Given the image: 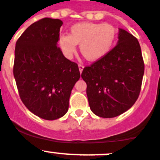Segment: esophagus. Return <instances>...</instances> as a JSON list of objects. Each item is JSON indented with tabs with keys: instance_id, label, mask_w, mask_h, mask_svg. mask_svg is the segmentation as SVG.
<instances>
[{
	"instance_id": "esophagus-1",
	"label": "esophagus",
	"mask_w": 160,
	"mask_h": 160,
	"mask_svg": "<svg viewBox=\"0 0 160 160\" xmlns=\"http://www.w3.org/2000/svg\"><path fill=\"white\" fill-rule=\"evenodd\" d=\"M78 67H79V70H80V72L81 73L82 71H83V65L81 64H79Z\"/></svg>"
}]
</instances>
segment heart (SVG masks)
Returning <instances> with one entry per match:
<instances>
[{
    "label": "heart",
    "instance_id": "heart-1",
    "mask_svg": "<svg viewBox=\"0 0 160 160\" xmlns=\"http://www.w3.org/2000/svg\"><path fill=\"white\" fill-rule=\"evenodd\" d=\"M117 37V30L112 24L80 22L70 28V33L61 34L58 44L64 55L72 57L80 44L83 57L88 61H97L112 49Z\"/></svg>",
    "mask_w": 160,
    "mask_h": 160
}]
</instances>
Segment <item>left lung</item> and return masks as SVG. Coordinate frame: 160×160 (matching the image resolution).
Segmentation results:
<instances>
[{
    "label": "left lung",
    "mask_w": 160,
    "mask_h": 160,
    "mask_svg": "<svg viewBox=\"0 0 160 160\" xmlns=\"http://www.w3.org/2000/svg\"><path fill=\"white\" fill-rule=\"evenodd\" d=\"M118 39L108 55L84 68L81 74L91 110L100 117L123 114L140 92L144 63L139 41L123 28H119Z\"/></svg>",
    "instance_id": "8db88e82"
}]
</instances>
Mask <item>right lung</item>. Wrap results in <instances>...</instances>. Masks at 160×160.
Here are the masks:
<instances>
[{
    "mask_svg": "<svg viewBox=\"0 0 160 160\" xmlns=\"http://www.w3.org/2000/svg\"><path fill=\"white\" fill-rule=\"evenodd\" d=\"M62 24L59 19L43 18L27 28L16 43L13 75L21 100L32 113L47 120L66 114L80 77L77 63L57 47Z\"/></svg>",
    "mask_w": 160,
    "mask_h": 160,
    "instance_id": "1",
    "label": "right lung"
}]
</instances>
